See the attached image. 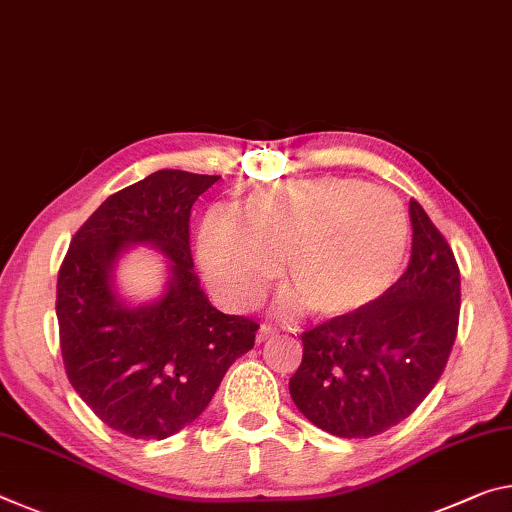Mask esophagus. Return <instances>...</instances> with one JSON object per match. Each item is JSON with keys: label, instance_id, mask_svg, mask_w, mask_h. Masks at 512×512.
I'll return each instance as SVG.
<instances>
[{"label": "esophagus", "instance_id": "obj_1", "mask_svg": "<svg viewBox=\"0 0 512 512\" xmlns=\"http://www.w3.org/2000/svg\"><path fill=\"white\" fill-rule=\"evenodd\" d=\"M275 335V330L271 326H262L257 330V342H266V339H271Z\"/></svg>", "mask_w": 512, "mask_h": 512}]
</instances>
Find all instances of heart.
I'll use <instances>...</instances> for the list:
<instances>
[{
  "mask_svg": "<svg viewBox=\"0 0 512 512\" xmlns=\"http://www.w3.org/2000/svg\"><path fill=\"white\" fill-rule=\"evenodd\" d=\"M239 214L212 212L198 232L202 273L230 307L257 303L285 262L287 310L353 319L387 294L410 248L403 202L348 177L255 186Z\"/></svg>",
  "mask_w": 512,
  "mask_h": 512,
  "instance_id": "heart-1",
  "label": "heart"
}]
</instances>
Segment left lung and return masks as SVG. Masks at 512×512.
I'll use <instances>...</instances> for the list:
<instances>
[{
    "label": "left lung",
    "instance_id": "obj_1",
    "mask_svg": "<svg viewBox=\"0 0 512 512\" xmlns=\"http://www.w3.org/2000/svg\"><path fill=\"white\" fill-rule=\"evenodd\" d=\"M412 255L399 280L362 314L300 335L289 380L296 408L337 437L389 431L431 394L458 335L460 271L424 207L410 200Z\"/></svg>",
    "mask_w": 512,
    "mask_h": 512
}]
</instances>
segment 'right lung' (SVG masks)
Returning <instances> with one entry per match:
<instances>
[{"mask_svg":"<svg viewBox=\"0 0 512 512\" xmlns=\"http://www.w3.org/2000/svg\"><path fill=\"white\" fill-rule=\"evenodd\" d=\"M218 175L157 170L113 193L70 241L56 282V319L70 385L113 431L166 440L202 415L225 371L255 346L259 323L209 303L193 271V202ZM169 259L165 294L129 306L112 269L129 245Z\"/></svg>","mask_w":512,"mask_h":512,"instance_id":"obj_1","label":"right lung"}]
</instances>
